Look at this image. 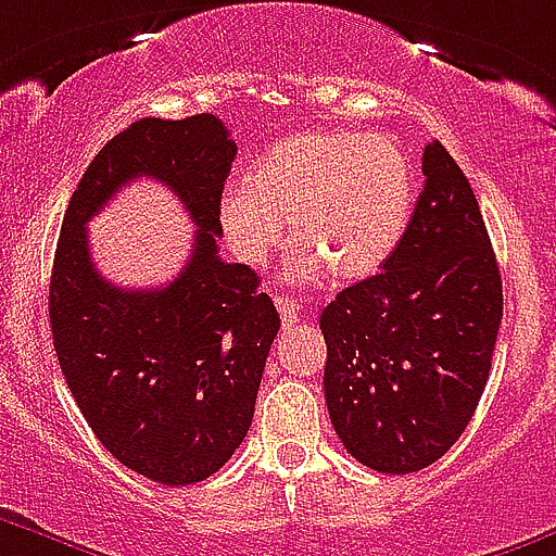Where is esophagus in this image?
<instances>
[{
	"label": "esophagus",
	"mask_w": 556,
	"mask_h": 556,
	"mask_svg": "<svg viewBox=\"0 0 556 556\" xmlns=\"http://www.w3.org/2000/svg\"><path fill=\"white\" fill-rule=\"evenodd\" d=\"M274 302H277V309H279V315H282L285 327H293V324L299 321V315H302L299 304L293 302V299H290V296H277V299H274Z\"/></svg>",
	"instance_id": "34e87169"
}]
</instances>
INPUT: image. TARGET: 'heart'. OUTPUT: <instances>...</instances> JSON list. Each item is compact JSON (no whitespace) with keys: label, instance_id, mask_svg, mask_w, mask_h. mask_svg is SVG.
I'll return each instance as SVG.
<instances>
[{"label":"heart","instance_id":"heart-1","mask_svg":"<svg viewBox=\"0 0 556 556\" xmlns=\"http://www.w3.org/2000/svg\"><path fill=\"white\" fill-rule=\"evenodd\" d=\"M409 160L388 138L349 129H309L274 143L254 163L249 185L235 182L218 202V227L243 266H263L282 243L296 282L365 279L396 252L413 216Z\"/></svg>","mask_w":556,"mask_h":556}]
</instances>
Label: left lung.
<instances>
[{
  "mask_svg": "<svg viewBox=\"0 0 556 556\" xmlns=\"http://www.w3.org/2000/svg\"><path fill=\"white\" fill-rule=\"evenodd\" d=\"M424 191L382 271L321 313L324 396L346 452L413 473L477 413L502 324V274L482 210L443 143L424 149Z\"/></svg>",
  "mask_w": 556,
  "mask_h": 556,
  "instance_id": "left-lung-1",
  "label": "left lung"
}]
</instances>
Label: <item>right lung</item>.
I'll list each match as a JSON object with an SVG mask.
<instances>
[{"instance_id": "right-lung-1", "label": "right lung", "mask_w": 556, "mask_h": 556, "mask_svg": "<svg viewBox=\"0 0 556 556\" xmlns=\"http://www.w3.org/2000/svg\"><path fill=\"white\" fill-rule=\"evenodd\" d=\"M235 154L213 113L141 118L99 149L60 227L49 324L63 377L102 446L160 484L202 482L241 446L279 332L257 274L218 257ZM138 176L166 184L200 227L166 289L108 283L87 249L84 224Z\"/></svg>"}]
</instances>
